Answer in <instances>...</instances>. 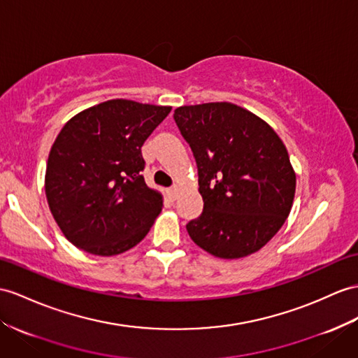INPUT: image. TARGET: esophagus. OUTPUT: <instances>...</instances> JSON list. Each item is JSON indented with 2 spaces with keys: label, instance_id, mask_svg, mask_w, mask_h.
<instances>
[{
  "label": "esophagus",
  "instance_id": "34e87169",
  "mask_svg": "<svg viewBox=\"0 0 358 358\" xmlns=\"http://www.w3.org/2000/svg\"><path fill=\"white\" fill-rule=\"evenodd\" d=\"M179 191H180V187H179V185H173V187L169 189V196H170L173 200L178 199Z\"/></svg>",
  "mask_w": 358,
  "mask_h": 358
}]
</instances>
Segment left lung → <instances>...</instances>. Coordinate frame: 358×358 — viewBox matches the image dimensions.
<instances>
[{
	"label": "left lung",
	"mask_w": 358,
	"mask_h": 358,
	"mask_svg": "<svg viewBox=\"0 0 358 358\" xmlns=\"http://www.w3.org/2000/svg\"><path fill=\"white\" fill-rule=\"evenodd\" d=\"M174 121L194 153L203 213L187 224L199 248L222 259L255 254L289 217L296 173L282 139L229 101L180 106Z\"/></svg>",
	"instance_id": "8db88e82"
}]
</instances>
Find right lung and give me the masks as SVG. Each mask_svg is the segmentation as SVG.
<instances>
[{
  "mask_svg": "<svg viewBox=\"0 0 358 358\" xmlns=\"http://www.w3.org/2000/svg\"><path fill=\"white\" fill-rule=\"evenodd\" d=\"M170 110L113 99L76 113L60 130L48 155L45 196L76 248L113 257L150 231L164 199L145 185L141 147Z\"/></svg>",
  "mask_w": 358,
  "mask_h": 358,
  "instance_id": "1",
  "label": "right lung"
}]
</instances>
